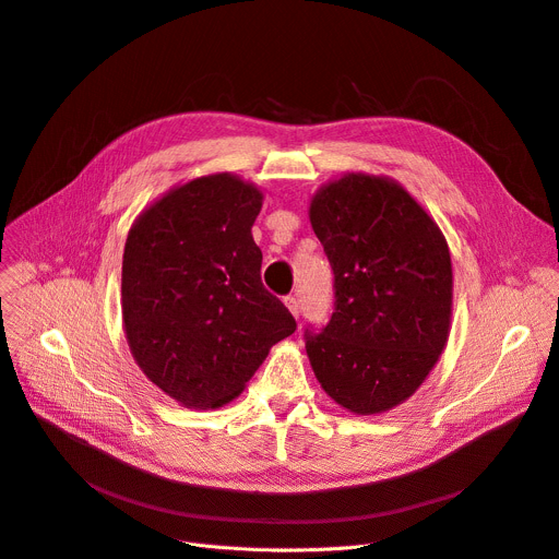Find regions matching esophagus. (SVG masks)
<instances>
[{
  "instance_id": "obj_1",
  "label": "esophagus",
  "mask_w": 559,
  "mask_h": 559,
  "mask_svg": "<svg viewBox=\"0 0 559 559\" xmlns=\"http://www.w3.org/2000/svg\"><path fill=\"white\" fill-rule=\"evenodd\" d=\"M284 305L288 307V311L294 313L296 318L300 316V305H298V298H296V296H286V298H284Z\"/></svg>"
}]
</instances>
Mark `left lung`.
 <instances>
[{
	"label": "left lung",
	"instance_id": "left-lung-1",
	"mask_svg": "<svg viewBox=\"0 0 559 559\" xmlns=\"http://www.w3.org/2000/svg\"><path fill=\"white\" fill-rule=\"evenodd\" d=\"M334 273V311L305 330L313 373L355 414H380L423 384L448 341L453 265L425 209L384 177L350 173L311 200Z\"/></svg>",
	"mask_w": 559,
	"mask_h": 559
}]
</instances>
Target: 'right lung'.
Instances as JSON below:
<instances>
[{
    "mask_svg": "<svg viewBox=\"0 0 559 559\" xmlns=\"http://www.w3.org/2000/svg\"><path fill=\"white\" fill-rule=\"evenodd\" d=\"M261 191L234 175L166 193L129 229L122 318L143 373L186 407H221L243 391L296 318L261 282L252 225Z\"/></svg>",
    "mask_w": 559,
    "mask_h": 559,
    "instance_id": "obj_1",
    "label": "right lung"
}]
</instances>
